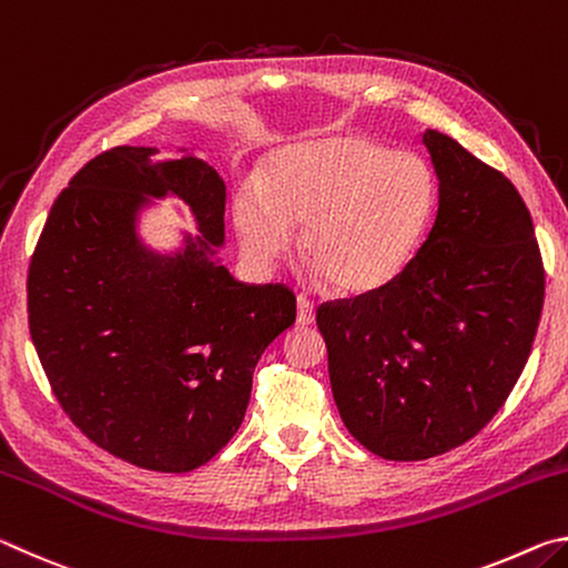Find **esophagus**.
I'll return each mask as SVG.
<instances>
[{
  "instance_id": "esophagus-1",
  "label": "esophagus",
  "mask_w": 568,
  "mask_h": 568,
  "mask_svg": "<svg viewBox=\"0 0 568 568\" xmlns=\"http://www.w3.org/2000/svg\"><path fill=\"white\" fill-rule=\"evenodd\" d=\"M297 323L301 325L315 323V305L311 297H305V295H297Z\"/></svg>"
}]
</instances>
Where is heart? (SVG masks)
Returning a JSON list of instances; mask_svg holds the SVG:
<instances>
[{
	"label": "heart",
	"instance_id": "b5f03b06",
	"mask_svg": "<svg viewBox=\"0 0 568 568\" xmlns=\"http://www.w3.org/2000/svg\"><path fill=\"white\" fill-rule=\"evenodd\" d=\"M436 172L416 152L361 134L277 152L263 187L237 190L233 217L245 247L275 261L303 227V257L338 293H368L396 277L434 217Z\"/></svg>",
	"mask_w": 568,
	"mask_h": 568
}]
</instances>
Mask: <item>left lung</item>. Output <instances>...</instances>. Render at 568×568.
<instances>
[{
    "mask_svg": "<svg viewBox=\"0 0 568 568\" xmlns=\"http://www.w3.org/2000/svg\"><path fill=\"white\" fill-rule=\"evenodd\" d=\"M423 142L438 175L428 240L390 283L315 313L345 428L388 460L446 454L501 410L546 291L514 182L448 134L428 130Z\"/></svg>",
    "mask_w": 568,
    "mask_h": 568,
    "instance_id": "obj_1",
    "label": "left lung"
}]
</instances>
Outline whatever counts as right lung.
Segmentation results:
<instances>
[{"instance_id":"obj_1","label":"right lung","mask_w":568,"mask_h":568,"mask_svg":"<svg viewBox=\"0 0 568 568\" xmlns=\"http://www.w3.org/2000/svg\"><path fill=\"white\" fill-rule=\"evenodd\" d=\"M155 155L112 148L57 195L30 261L27 313L74 426L132 466L185 474L235 436L257 361L295 323V295L210 261L225 235V182L197 158L158 165ZM165 191L206 235L178 258L148 254L133 233L141 195Z\"/></svg>"}]
</instances>
